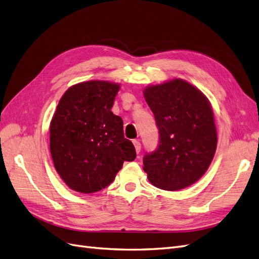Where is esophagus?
I'll return each instance as SVG.
<instances>
[{"instance_id":"esophagus-1","label":"esophagus","mask_w":259,"mask_h":259,"mask_svg":"<svg viewBox=\"0 0 259 259\" xmlns=\"http://www.w3.org/2000/svg\"><path fill=\"white\" fill-rule=\"evenodd\" d=\"M133 144H134V147H135V150H136V152H137V153H139V152H140V149H142V145H140L139 140L134 139V140H133Z\"/></svg>"}]
</instances>
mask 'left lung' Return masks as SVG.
Listing matches in <instances>:
<instances>
[{"mask_svg":"<svg viewBox=\"0 0 259 259\" xmlns=\"http://www.w3.org/2000/svg\"><path fill=\"white\" fill-rule=\"evenodd\" d=\"M144 96L160 133L158 149L144 156L149 182L167 191L191 186L207 170L217 147L208 99L182 79L148 86Z\"/></svg>","mask_w":259,"mask_h":259,"instance_id":"obj_1","label":"left lung"}]
</instances>
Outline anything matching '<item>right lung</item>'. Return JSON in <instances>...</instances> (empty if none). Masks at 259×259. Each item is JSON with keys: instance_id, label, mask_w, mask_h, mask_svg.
<instances>
[{"instance_id": "right-lung-1", "label": "right lung", "mask_w": 259, "mask_h": 259, "mask_svg": "<svg viewBox=\"0 0 259 259\" xmlns=\"http://www.w3.org/2000/svg\"><path fill=\"white\" fill-rule=\"evenodd\" d=\"M120 84L88 81L62 95L50 126L57 173L74 191L93 193L110 185L135 147L124 137L123 120L111 108Z\"/></svg>"}]
</instances>
